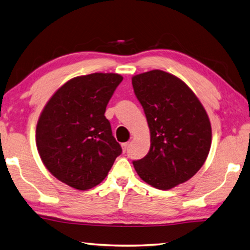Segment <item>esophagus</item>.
Masks as SVG:
<instances>
[{
	"mask_svg": "<svg viewBox=\"0 0 250 250\" xmlns=\"http://www.w3.org/2000/svg\"><path fill=\"white\" fill-rule=\"evenodd\" d=\"M128 146H129L128 142H125V144H122V149H123V152H126V150H127V147H128Z\"/></svg>",
	"mask_w": 250,
	"mask_h": 250,
	"instance_id": "esophagus-1",
	"label": "esophagus"
}]
</instances>
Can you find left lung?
<instances>
[{
    "mask_svg": "<svg viewBox=\"0 0 250 250\" xmlns=\"http://www.w3.org/2000/svg\"><path fill=\"white\" fill-rule=\"evenodd\" d=\"M135 95L150 128L147 154L132 162L147 185L169 190L200 170L211 145L205 109L180 79L161 70L132 76Z\"/></svg>",
    "mask_w": 250,
    "mask_h": 250,
    "instance_id": "obj_1",
    "label": "left lung"
}]
</instances>
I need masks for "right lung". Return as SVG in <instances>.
I'll list each match as a JSON object with an SVG mask.
<instances>
[{
	"instance_id": "obj_1",
	"label": "right lung",
	"mask_w": 250,
	"mask_h": 250,
	"mask_svg": "<svg viewBox=\"0 0 250 250\" xmlns=\"http://www.w3.org/2000/svg\"><path fill=\"white\" fill-rule=\"evenodd\" d=\"M120 74L93 73L71 79L56 91L40 115L37 146L54 177L78 190L103 181L122 153L104 112Z\"/></svg>"
}]
</instances>
